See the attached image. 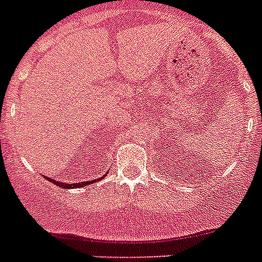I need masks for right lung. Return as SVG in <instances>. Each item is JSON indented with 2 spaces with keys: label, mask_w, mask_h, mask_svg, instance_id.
Listing matches in <instances>:
<instances>
[{
  "label": "right lung",
  "mask_w": 262,
  "mask_h": 262,
  "mask_svg": "<svg viewBox=\"0 0 262 262\" xmlns=\"http://www.w3.org/2000/svg\"><path fill=\"white\" fill-rule=\"evenodd\" d=\"M50 182H52L53 185H57L59 187H62V189H75V187H84L86 185H89L90 182H94V181H85V182H80V184H64V182H59L56 180H53V178L50 177H46Z\"/></svg>",
  "instance_id": "right-lung-1"
}]
</instances>
